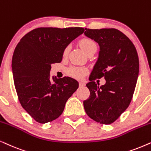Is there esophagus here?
Returning <instances> with one entry per match:
<instances>
[{
    "instance_id": "1",
    "label": "esophagus",
    "mask_w": 151,
    "mask_h": 151,
    "mask_svg": "<svg viewBox=\"0 0 151 151\" xmlns=\"http://www.w3.org/2000/svg\"><path fill=\"white\" fill-rule=\"evenodd\" d=\"M79 87L82 88V87H84V86H86V84H85V83H83V82H79Z\"/></svg>"
}]
</instances>
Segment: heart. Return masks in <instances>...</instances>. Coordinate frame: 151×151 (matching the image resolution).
<instances>
[{
  "label": "heart",
  "instance_id": "obj_1",
  "mask_svg": "<svg viewBox=\"0 0 151 151\" xmlns=\"http://www.w3.org/2000/svg\"><path fill=\"white\" fill-rule=\"evenodd\" d=\"M79 45L81 46L82 50L88 54V52L94 49H96V44L92 39H88V38H84L80 40ZM70 45L66 46L63 50V56L66 57L68 56L70 52ZM88 73L87 68L83 67H78V66H72L67 70V74L70 77L74 78L76 79H83L84 76Z\"/></svg>",
  "mask_w": 151,
  "mask_h": 151
}]
</instances>
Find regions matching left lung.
Listing matches in <instances>:
<instances>
[{
  "instance_id": "left-lung-1",
  "label": "left lung",
  "mask_w": 151,
  "mask_h": 151,
  "mask_svg": "<svg viewBox=\"0 0 151 151\" xmlns=\"http://www.w3.org/2000/svg\"><path fill=\"white\" fill-rule=\"evenodd\" d=\"M85 35L99 45V58L86 84L90 94L83 101L86 114L98 123L110 124L127 109L139 74V58L132 41L114 28H85ZM104 77L99 86L93 81Z\"/></svg>"
}]
</instances>
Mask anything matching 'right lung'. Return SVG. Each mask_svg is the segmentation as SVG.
<instances>
[{
    "instance_id": "right-lung-1",
    "label": "right lung",
    "mask_w": 151,
    "mask_h": 151,
    "mask_svg": "<svg viewBox=\"0 0 151 151\" xmlns=\"http://www.w3.org/2000/svg\"><path fill=\"white\" fill-rule=\"evenodd\" d=\"M84 32L82 27H39L24 36L16 47L12 67L22 107L41 124L57 119L79 87L70 77L50 78L51 64L60 63L66 46Z\"/></svg>"
}]
</instances>
